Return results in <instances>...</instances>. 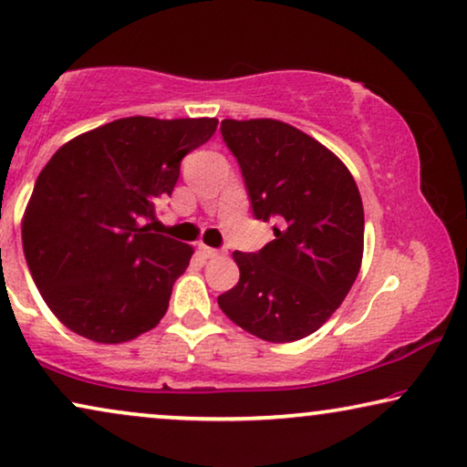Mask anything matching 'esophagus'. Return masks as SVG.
Listing matches in <instances>:
<instances>
[{
    "instance_id": "obj_1",
    "label": "esophagus",
    "mask_w": 467,
    "mask_h": 467,
    "mask_svg": "<svg viewBox=\"0 0 467 467\" xmlns=\"http://www.w3.org/2000/svg\"><path fill=\"white\" fill-rule=\"evenodd\" d=\"M200 253H202L203 259H214V257H219V254H221V251H216V248H210L206 244H200Z\"/></svg>"
}]
</instances>
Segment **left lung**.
<instances>
[{"mask_svg": "<svg viewBox=\"0 0 467 467\" xmlns=\"http://www.w3.org/2000/svg\"><path fill=\"white\" fill-rule=\"evenodd\" d=\"M253 216L276 219L272 242L234 253L240 280L219 296L235 325L267 342L315 334L353 286L363 257V203L340 159L272 119L221 123Z\"/></svg>", "mask_w": 467, "mask_h": 467, "instance_id": "left-lung-1", "label": "left lung"}]
</instances>
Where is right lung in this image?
<instances>
[{
	"label": "right lung",
	"mask_w": 467,
	"mask_h": 467,
	"mask_svg": "<svg viewBox=\"0 0 467 467\" xmlns=\"http://www.w3.org/2000/svg\"><path fill=\"white\" fill-rule=\"evenodd\" d=\"M216 123L119 119L69 140L40 171L23 251L44 302L74 334L119 344L161 321L193 248L152 234L150 221Z\"/></svg>",
	"instance_id": "1"
}]
</instances>
